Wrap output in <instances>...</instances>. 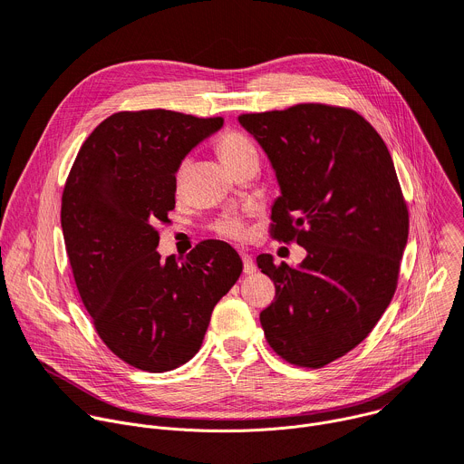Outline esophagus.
<instances>
[{
	"instance_id": "esophagus-1",
	"label": "esophagus",
	"mask_w": 464,
	"mask_h": 464,
	"mask_svg": "<svg viewBox=\"0 0 464 464\" xmlns=\"http://www.w3.org/2000/svg\"><path fill=\"white\" fill-rule=\"evenodd\" d=\"M241 260H243V271L245 275H252L256 273V264L252 260V256L246 254V252H241Z\"/></svg>"
}]
</instances>
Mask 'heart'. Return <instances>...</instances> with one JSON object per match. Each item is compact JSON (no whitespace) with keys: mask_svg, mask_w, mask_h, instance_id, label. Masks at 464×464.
Masks as SVG:
<instances>
[{"mask_svg":"<svg viewBox=\"0 0 464 464\" xmlns=\"http://www.w3.org/2000/svg\"><path fill=\"white\" fill-rule=\"evenodd\" d=\"M218 150L221 154L223 162L232 168L236 166L237 162H241L243 159L246 157H254L256 154V147L254 143L241 132L237 130H228L225 132L219 141H218ZM186 171V162L180 164V168L177 169V182H180L182 175ZM214 230L225 237H230V239H243L246 236V227L243 223L241 218L237 216H227L223 219H219L216 225H214Z\"/></svg>","mask_w":464,"mask_h":464,"instance_id":"1","label":"heart"}]
</instances>
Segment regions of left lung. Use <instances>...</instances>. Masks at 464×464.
<instances>
[{"label": "left lung", "instance_id": "obj_1", "mask_svg": "<svg viewBox=\"0 0 464 464\" xmlns=\"http://www.w3.org/2000/svg\"><path fill=\"white\" fill-rule=\"evenodd\" d=\"M237 120L276 173L273 237L307 252L298 267L256 258L276 287L262 328L285 362L321 369L372 332L396 291L409 216L392 159L350 109L302 102Z\"/></svg>", "mask_w": 464, "mask_h": 464}]
</instances>
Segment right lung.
Returning a JSON list of instances; mask_svg holds the SVG:
<instances>
[{
    "mask_svg": "<svg viewBox=\"0 0 464 464\" xmlns=\"http://www.w3.org/2000/svg\"><path fill=\"white\" fill-rule=\"evenodd\" d=\"M221 127L223 118L162 109L118 112L86 138L68 175L61 225L81 300L102 343L140 371L189 362L243 271L219 239L200 241L182 264L157 252L177 169Z\"/></svg>",
    "mask_w": 464,
    "mask_h": 464,
    "instance_id": "obj_1",
    "label": "right lung"
}]
</instances>
